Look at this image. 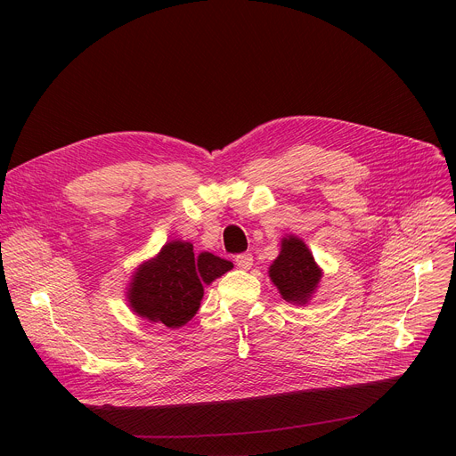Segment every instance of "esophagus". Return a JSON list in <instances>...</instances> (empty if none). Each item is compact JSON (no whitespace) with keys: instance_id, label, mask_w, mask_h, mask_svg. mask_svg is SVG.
Wrapping results in <instances>:
<instances>
[{"instance_id":"esophagus-1","label":"esophagus","mask_w":456,"mask_h":456,"mask_svg":"<svg viewBox=\"0 0 456 456\" xmlns=\"http://www.w3.org/2000/svg\"><path fill=\"white\" fill-rule=\"evenodd\" d=\"M234 262H236V265H238L240 269L248 271V269L252 267V264H254V257H252L250 252H243V254H238V256L234 257Z\"/></svg>"}]
</instances>
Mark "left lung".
<instances>
[{
  "label": "left lung",
  "mask_w": 456,
  "mask_h": 456,
  "mask_svg": "<svg viewBox=\"0 0 456 456\" xmlns=\"http://www.w3.org/2000/svg\"><path fill=\"white\" fill-rule=\"evenodd\" d=\"M269 278L287 303L305 306L317 292L322 271L306 243L289 234L281 238L280 254L269 267Z\"/></svg>",
  "instance_id": "obj_1"
}]
</instances>
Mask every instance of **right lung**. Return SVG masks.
<instances>
[{
  "instance_id": "1",
  "label": "right lung",
  "mask_w": 456,
  "mask_h": 456,
  "mask_svg": "<svg viewBox=\"0 0 456 456\" xmlns=\"http://www.w3.org/2000/svg\"><path fill=\"white\" fill-rule=\"evenodd\" d=\"M232 267L211 252L194 254L189 241L171 240L135 269L126 290L127 306L150 322L180 329L199 312L204 285Z\"/></svg>"
}]
</instances>
